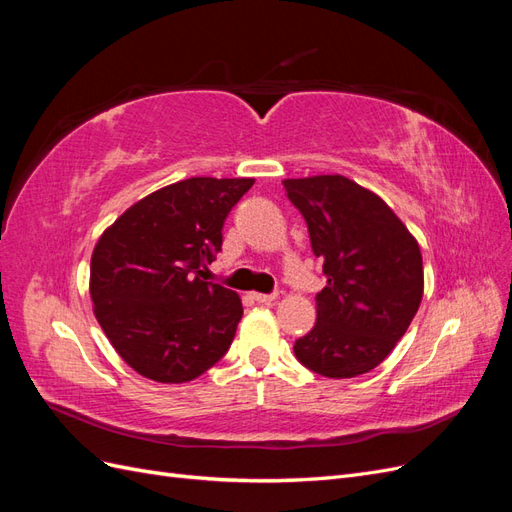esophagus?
<instances>
[{"label": "esophagus", "instance_id": "34e87169", "mask_svg": "<svg viewBox=\"0 0 512 512\" xmlns=\"http://www.w3.org/2000/svg\"><path fill=\"white\" fill-rule=\"evenodd\" d=\"M252 299H254V301H258V303L271 305V303L277 299V294H262V292H252Z\"/></svg>", "mask_w": 512, "mask_h": 512}]
</instances>
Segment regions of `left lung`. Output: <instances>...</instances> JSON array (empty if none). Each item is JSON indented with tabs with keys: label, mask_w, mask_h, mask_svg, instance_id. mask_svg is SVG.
<instances>
[{
	"label": "left lung",
	"mask_w": 512,
	"mask_h": 512,
	"mask_svg": "<svg viewBox=\"0 0 512 512\" xmlns=\"http://www.w3.org/2000/svg\"><path fill=\"white\" fill-rule=\"evenodd\" d=\"M327 275L316 324L297 339V359L324 378L378 367L406 335L423 299L418 241L384 200L344 175L284 179Z\"/></svg>",
	"instance_id": "8db88e82"
}]
</instances>
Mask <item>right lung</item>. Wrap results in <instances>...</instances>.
<instances>
[{"label": "right lung", "instance_id": "add662e5", "mask_svg": "<svg viewBox=\"0 0 512 512\" xmlns=\"http://www.w3.org/2000/svg\"><path fill=\"white\" fill-rule=\"evenodd\" d=\"M252 177H192L151 192L108 226L89 294L108 342L136 374L181 384L218 363L243 316L235 290L200 280Z\"/></svg>", "mask_w": 512, "mask_h": 512}]
</instances>
